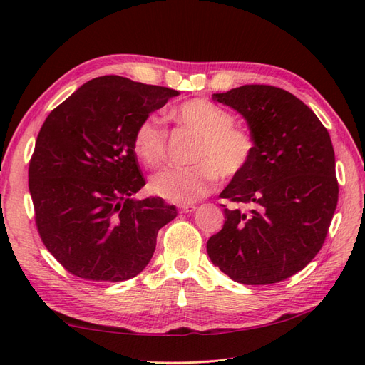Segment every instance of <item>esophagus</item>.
I'll list each match as a JSON object with an SVG mask.
<instances>
[{
  "instance_id": "obj_1",
  "label": "esophagus",
  "mask_w": 365,
  "mask_h": 365,
  "mask_svg": "<svg viewBox=\"0 0 365 365\" xmlns=\"http://www.w3.org/2000/svg\"><path fill=\"white\" fill-rule=\"evenodd\" d=\"M195 209H197V206H195V204H185V206H181V207H180V210H181L182 213H190V212H193Z\"/></svg>"
}]
</instances>
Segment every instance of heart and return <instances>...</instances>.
Here are the masks:
<instances>
[{
	"instance_id": "1",
	"label": "heart",
	"mask_w": 365,
	"mask_h": 365,
	"mask_svg": "<svg viewBox=\"0 0 365 365\" xmlns=\"http://www.w3.org/2000/svg\"><path fill=\"white\" fill-rule=\"evenodd\" d=\"M175 119L195 135L197 144L190 155L193 165L167 168L158 173L150 187L158 197L176 204H193L209 195L221 180H232L251 165L255 140L251 133L240 128L234 114L207 99H190L173 111ZM133 150L147 168H158L165 161L167 131L163 120L148 115L133 136Z\"/></svg>"
}]
</instances>
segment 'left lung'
I'll return each instance as SVG.
<instances>
[{"label": "left lung", "mask_w": 365, "mask_h": 365, "mask_svg": "<svg viewBox=\"0 0 365 365\" xmlns=\"http://www.w3.org/2000/svg\"><path fill=\"white\" fill-rule=\"evenodd\" d=\"M243 115L255 140L246 170L220 193L237 204L207 242V254L230 279L269 285L302 271L321 251L337 206L334 150L317 115L296 96L269 85L213 94Z\"/></svg>", "instance_id": "left-lung-1"}]
</instances>
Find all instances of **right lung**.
Segmentation results:
<instances>
[{
    "mask_svg": "<svg viewBox=\"0 0 365 365\" xmlns=\"http://www.w3.org/2000/svg\"><path fill=\"white\" fill-rule=\"evenodd\" d=\"M180 93L120 76L96 77L52 110L29 163L41 242L76 277L128 280L152 260L158 230L176 217L145 185L133 136Z\"/></svg>",
    "mask_w": 365,
    "mask_h": 365,
    "instance_id": "add662e5",
    "label": "right lung"
}]
</instances>
